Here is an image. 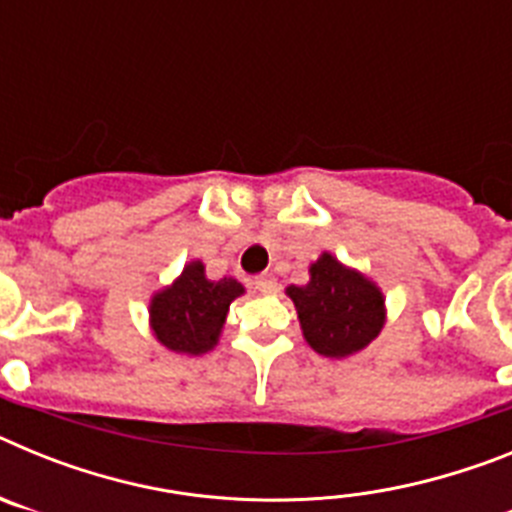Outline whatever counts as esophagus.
Masks as SVG:
<instances>
[{
  "label": "esophagus",
  "instance_id": "34e87169",
  "mask_svg": "<svg viewBox=\"0 0 512 512\" xmlns=\"http://www.w3.org/2000/svg\"><path fill=\"white\" fill-rule=\"evenodd\" d=\"M253 287H256V292H261V295H274V292H277V282H274L271 274H261V277L253 279Z\"/></svg>",
  "mask_w": 512,
  "mask_h": 512
}]
</instances>
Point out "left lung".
Masks as SVG:
<instances>
[{
	"mask_svg": "<svg viewBox=\"0 0 512 512\" xmlns=\"http://www.w3.org/2000/svg\"><path fill=\"white\" fill-rule=\"evenodd\" d=\"M307 271L310 282L284 289L295 302L307 346L328 359H348L364 351L387 323L382 287L330 251L320 253Z\"/></svg>",
	"mask_w": 512,
	"mask_h": 512,
	"instance_id": "1",
	"label": "left lung"
}]
</instances>
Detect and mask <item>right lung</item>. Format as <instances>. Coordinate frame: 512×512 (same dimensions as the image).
I'll use <instances>...</instances> for the list:
<instances>
[{"mask_svg":"<svg viewBox=\"0 0 512 512\" xmlns=\"http://www.w3.org/2000/svg\"><path fill=\"white\" fill-rule=\"evenodd\" d=\"M246 295L238 279H210L202 259L184 264L171 284L148 300V325L158 343L174 354L202 356L220 343L230 305Z\"/></svg>","mask_w":512,"mask_h":512,"instance_id":"right-lung-1","label":"right lung"}]
</instances>
